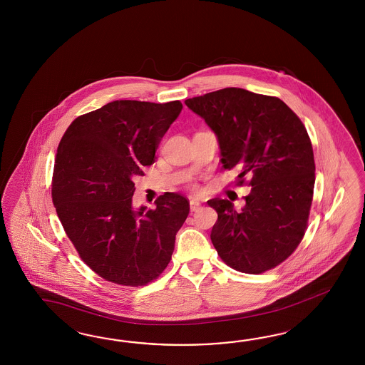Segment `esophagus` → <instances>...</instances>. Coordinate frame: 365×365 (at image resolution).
<instances>
[{
    "label": "esophagus",
    "instance_id": "esophagus-1",
    "mask_svg": "<svg viewBox=\"0 0 365 365\" xmlns=\"http://www.w3.org/2000/svg\"><path fill=\"white\" fill-rule=\"evenodd\" d=\"M200 207V202L199 200H190V208L191 211H197Z\"/></svg>",
    "mask_w": 365,
    "mask_h": 365
}]
</instances>
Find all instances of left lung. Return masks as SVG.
<instances>
[{
    "label": "left lung",
    "instance_id": "1",
    "mask_svg": "<svg viewBox=\"0 0 365 365\" xmlns=\"http://www.w3.org/2000/svg\"><path fill=\"white\" fill-rule=\"evenodd\" d=\"M217 135L226 170L251 177L246 206L210 199L217 212L211 242L222 260L245 274L284 262L306 232L315 186L314 150L303 122L282 99L226 88L186 99Z\"/></svg>",
    "mask_w": 365,
    "mask_h": 365
}]
</instances>
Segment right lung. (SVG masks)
<instances>
[{
  "label": "right lung",
  "instance_id": "add662e5",
  "mask_svg": "<svg viewBox=\"0 0 365 365\" xmlns=\"http://www.w3.org/2000/svg\"><path fill=\"white\" fill-rule=\"evenodd\" d=\"M182 103L113 101L71 122L59 142L51 197L81 259L105 280L145 286L168 267L187 199L165 192L133 207L134 178L155 160Z\"/></svg>",
  "mask_w": 365,
  "mask_h": 365
}]
</instances>
